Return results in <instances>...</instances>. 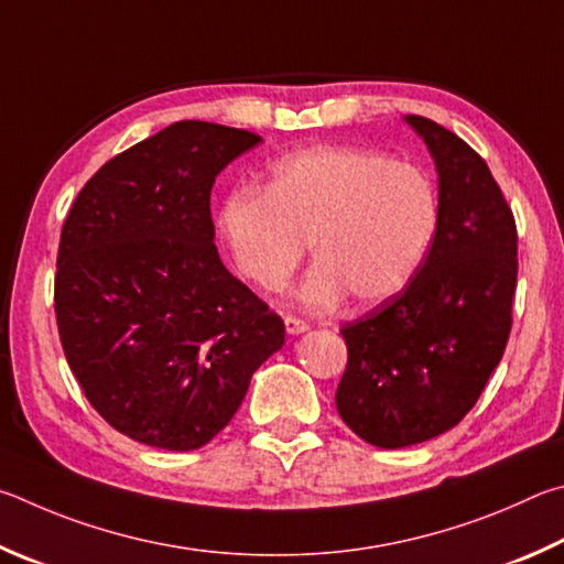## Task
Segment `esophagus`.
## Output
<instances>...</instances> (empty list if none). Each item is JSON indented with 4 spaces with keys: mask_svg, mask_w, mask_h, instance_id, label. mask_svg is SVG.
Returning <instances> with one entry per match:
<instances>
[{
    "mask_svg": "<svg viewBox=\"0 0 564 564\" xmlns=\"http://www.w3.org/2000/svg\"><path fill=\"white\" fill-rule=\"evenodd\" d=\"M284 329H288V334H304L310 329V324L304 322V319H300V317H292V314H288V317H284Z\"/></svg>",
    "mask_w": 564,
    "mask_h": 564,
    "instance_id": "34e87169",
    "label": "esophagus"
}]
</instances>
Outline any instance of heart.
I'll return each mask as SVG.
<instances>
[{
    "label": "heart",
    "instance_id": "heart-1",
    "mask_svg": "<svg viewBox=\"0 0 564 564\" xmlns=\"http://www.w3.org/2000/svg\"><path fill=\"white\" fill-rule=\"evenodd\" d=\"M217 223L237 272L260 290H282L310 242L317 264L297 290L302 304L327 310L349 292L359 307H377L426 264L441 200L416 165L369 148L319 145L267 165L264 191L227 193Z\"/></svg>",
    "mask_w": 564,
    "mask_h": 564
}]
</instances>
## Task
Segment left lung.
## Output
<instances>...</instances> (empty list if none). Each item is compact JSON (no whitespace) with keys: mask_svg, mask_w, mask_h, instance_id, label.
<instances>
[{"mask_svg":"<svg viewBox=\"0 0 564 564\" xmlns=\"http://www.w3.org/2000/svg\"><path fill=\"white\" fill-rule=\"evenodd\" d=\"M436 163L441 225L399 297L341 327V421L377 448L458 426L502 359L518 282L516 217L486 161L448 128L403 118Z\"/></svg>","mask_w":564,"mask_h":564,"instance_id":"obj_1","label":"left lung"}]
</instances>
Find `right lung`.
Wrapping results in <instances>:
<instances>
[{
    "label": "right lung",
    "instance_id": "add662e5",
    "mask_svg": "<svg viewBox=\"0 0 564 564\" xmlns=\"http://www.w3.org/2000/svg\"><path fill=\"white\" fill-rule=\"evenodd\" d=\"M262 138L177 121L108 161L58 242V337L86 399L145 446L195 451L282 349L284 322L225 270L215 177Z\"/></svg>",
    "mask_w": 564,
    "mask_h": 564
}]
</instances>
